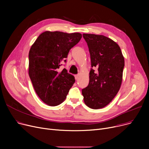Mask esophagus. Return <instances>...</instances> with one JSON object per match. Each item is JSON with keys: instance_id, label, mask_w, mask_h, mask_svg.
I'll return each mask as SVG.
<instances>
[{"instance_id": "1", "label": "esophagus", "mask_w": 149, "mask_h": 149, "mask_svg": "<svg viewBox=\"0 0 149 149\" xmlns=\"http://www.w3.org/2000/svg\"><path fill=\"white\" fill-rule=\"evenodd\" d=\"M79 74H77V75H75V79L76 80H77L78 79H79Z\"/></svg>"}]
</instances>
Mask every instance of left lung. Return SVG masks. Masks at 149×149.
<instances>
[{
  "label": "left lung",
  "instance_id": "8db88e82",
  "mask_svg": "<svg viewBox=\"0 0 149 149\" xmlns=\"http://www.w3.org/2000/svg\"><path fill=\"white\" fill-rule=\"evenodd\" d=\"M91 56L89 83L82 89L84 103L98 109L105 107L118 92L123 79L124 59L120 46L103 35L83 34ZM97 67V72L92 68Z\"/></svg>",
  "mask_w": 149,
  "mask_h": 149
}]
</instances>
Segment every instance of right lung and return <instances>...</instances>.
Instances as JSON below:
<instances>
[{
  "label": "right lung",
  "instance_id": "obj_1",
  "mask_svg": "<svg viewBox=\"0 0 149 149\" xmlns=\"http://www.w3.org/2000/svg\"><path fill=\"white\" fill-rule=\"evenodd\" d=\"M80 33L45 31L38 37L29 52V75L34 90L45 103L51 106L61 104L75 83L74 77L61 63L70 49L79 43Z\"/></svg>",
  "mask_w": 149,
  "mask_h": 149
}]
</instances>
